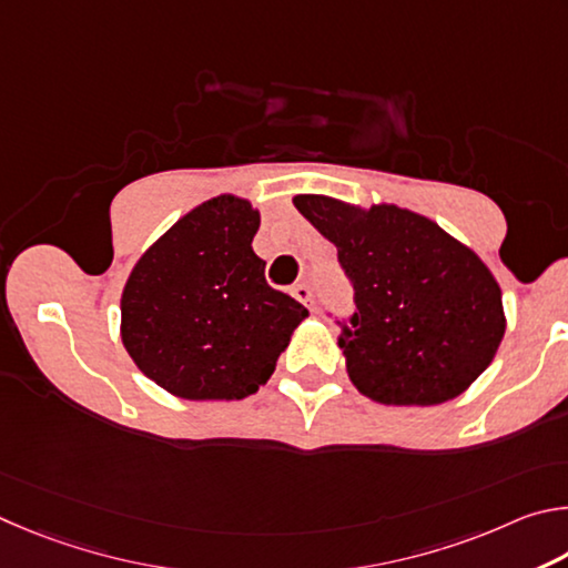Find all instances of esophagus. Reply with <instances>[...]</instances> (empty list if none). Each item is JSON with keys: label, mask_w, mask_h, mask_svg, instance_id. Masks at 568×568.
I'll return each instance as SVG.
<instances>
[{"label": "esophagus", "mask_w": 568, "mask_h": 568, "mask_svg": "<svg viewBox=\"0 0 568 568\" xmlns=\"http://www.w3.org/2000/svg\"><path fill=\"white\" fill-rule=\"evenodd\" d=\"M292 296L294 300H300L304 306H310L312 310V286L310 284H296V286H292Z\"/></svg>", "instance_id": "34e87169"}]
</instances>
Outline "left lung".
<instances>
[{
  "label": "left lung",
  "mask_w": 568,
  "mask_h": 568,
  "mask_svg": "<svg viewBox=\"0 0 568 568\" xmlns=\"http://www.w3.org/2000/svg\"><path fill=\"white\" fill-rule=\"evenodd\" d=\"M294 206L336 246L354 286L339 346L356 389L386 406H434L479 379L506 316L499 284L469 246L394 204L300 194Z\"/></svg>",
  "instance_id": "8db88e82"
}]
</instances>
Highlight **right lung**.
<instances>
[{"label": "right lung", "mask_w": 568, "mask_h": 568, "mask_svg": "<svg viewBox=\"0 0 568 568\" xmlns=\"http://www.w3.org/2000/svg\"><path fill=\"white\" fill-rule=\"evenodd\" d=\"M258 212L234 194L194 206L146 248L122 292V342L139 372L189 402H232L274 374L310 312L264 278Z\"/></svg>", "instance_id": "add662e5"}]
</instances>
